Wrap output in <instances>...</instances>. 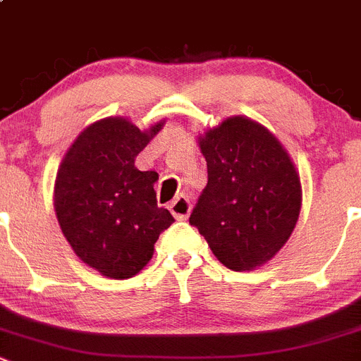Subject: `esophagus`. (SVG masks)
I'll use <instances>...</instances> for the list:
<instances>
[{
  "label": "esophagus",
  "mask_w": 361,
  "mask_h": 361,
  "mask_svg": "<svg viewBox=\"0 0 361 361\" xmlns=\"http://www.w3.org/2000/svg\"><path fill=\"white\" fill-rule=\"evenodd\" d=\"M170 211L177 220H186V218L190 216V211H191L190 198L177 197L173 202L170 204Z\"/></svg>",
  "instance_id": "34e87169"
}]
</instances>
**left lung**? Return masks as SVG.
Returning <instances> with one entry per match:
<instances>
[{
  "label": "left lung",
  "instance_id": "8db88e82",
  "mask_svg": "<svg viewBox=\"0 0 361 361\" xmlns=\"http://www.w3.org/2000/svg\"><path fill=\"white\" fill-rule=\"evenodd\" d=\"M207 186L190 224L234 272L272 259L299 220L302 190L288 152L245 116H233L198 137Z\"/></svg>",
  "mask_w": 361,
  "mask_h": 361
}]
</instances>
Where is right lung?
I'll use <instances>...</instances> for the list:
<instances>
[{"label": "right lung", "mask_w": 361, "mask_h": 361, "mask_svg": "<svg viewBox=\"0 0 361 361\" xmlns=\"http://www.w3.org/2000/svg\"><path fill=\"white\" fill-rule=\"evenodd\" d=\"M163 125L140 130L125 118L94 121L59 166L53 206L62 234L85 264L111 279L143 270L159 234L173 224L170 211L157 206L159 175L134 166Z\"/></svg>", "instance_id": "1"}]
</instances>
